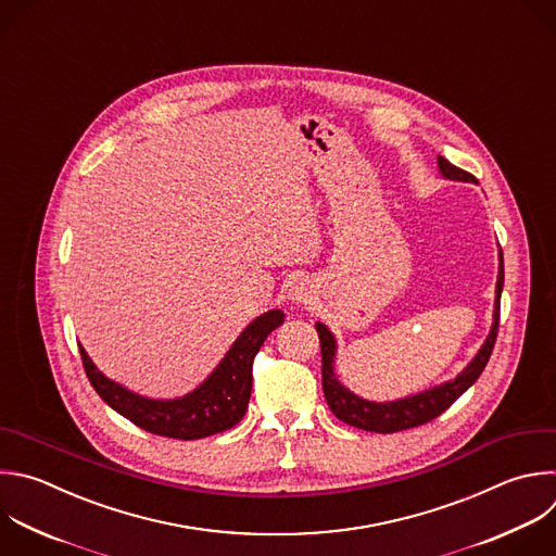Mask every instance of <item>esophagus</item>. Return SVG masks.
Wrapping results in <instances>:
<instances>
[{"label": "esophagus", "instance_id": "34e87169", "mask_svg": "<svg viewBox=\"0 0 556 556\" xmlns=\"http://www.w3.org/2000/svg\"><path fill=\"white\" fill-rule=\"evenodd\" d=\"M290 299L294 301V303H307L309 299H312V286H307V283H294L292 288H290Z\"/></svg>", "mask_w": 556, "mask_h": 556}]
</instances>
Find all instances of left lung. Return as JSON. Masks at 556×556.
Wrapping results in <instances>:
<instances>
[{
	"label": "left lung",
	"instance_id": "obj_1",
	"mask_svg": "<svg viewBox=\"0 0 556 556\" xmlns=\"http://www.w3.org/2000/svg\"><path fill=\"white\" fill-rule=\"evenodd\" d=\"M439 169L450 180H473V176L456 165H452L447 159L439 156ZM504 286V257L500 249V270H497V283H495V305H493V325L491 331L476 353V357L463 368L454 380L439 384L434 389H428L424 393L395 400V402H368L344 389L336 374H333V359H336V338L333 333L323 325L316 323V331L320 338V357H323V393L329 404V410L342 421L353 428L366 430V432H380L391 434L400 430H410L417 426H424L432 419H437L441 413H445L484 371V366L491 357L495 338H497V325H500V296Z\"/></svg>",
	"mask_w": 556,
	"mask_h": 556
}]
</instances>
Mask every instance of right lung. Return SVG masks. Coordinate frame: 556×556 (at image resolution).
Instances as JSON below:
<instances>
[{
	"mask_svg": "<svg viewBox=\"0 0 556 556\" xmlns=\"http://www.w3.org/2000/svg\"><path fill=\"white\" fill-rule=\"evenodd\" d=\"M281 323V309H270L257 316L238 336L227 355L214 368V374L199 389L178 400L141 397L102 376L83 346L80 357L91 387L115 413L146 432L178 441H194L240 424L251 400L253 359L268 333Z\"/></svg>",
	"mask_w": 556,
	"mask_h": 556,
	"instance_id": "right-lung-1",
	"label": "right lung"
}]
</instances>
